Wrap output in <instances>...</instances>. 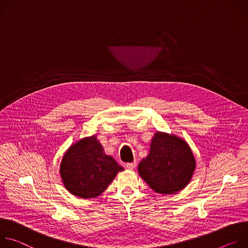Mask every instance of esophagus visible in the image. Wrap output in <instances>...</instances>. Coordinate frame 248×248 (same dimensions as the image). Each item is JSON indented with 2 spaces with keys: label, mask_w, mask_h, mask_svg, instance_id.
I'll list each match as a JSON object with an SVG mask.
<instances>
[{
  "label": "esophagus",
  "mask_w": 248,
  "mask_h": 248,
  "mask_svg": "<svg viewBox=\"0 0 248 248\" xmlns=\"http://www.w3.org/2000/svg\"><path fill=\"white\" fill-rule=\"evenodd\" d=\"M136 164H137V162H136V161H133V162L127 163V164H126V168H127L128 170H134V169H135V167H136Z\"/></svg>",
  "instance_id": "esophagus-1"
}]
</instances>
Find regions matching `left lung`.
<instances>
[{
  "label": "left lung",
  "instance_id": "8db88e82",
  "mask_svg": "<svg viewBox=\"0 0 248 248\" xmlns=\"http://www.w3.org/2000/svg\"><path fill=\"white\" fill-rule=\"evenodd\" d=\"M196 160L191 148L178 136L155 132L149 155L138 164L142 179L159 194H175L193 176Z\"/></svg>",
  "mask_w": 248,
  "mask_h": 248
}]
</instances>
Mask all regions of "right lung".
Wrapping results in <instances>:
<instances>
[{"label": "right lung", "mask_w": 248, "mask_h": 248, "mask_svg": "<svg viewBox=\"0 0 248 248\" xmlns=\"http://www.w3.org/2000/svg\"><path fill=\"white\" fill-rule=\"evenodd\" d=\"M123 170L111 155L104 153L95 135L71 145L60 164L65 188L74 196L84 199L99 196Z\"/></svg>", "instance_id": "add662e5"}]
</instances>
